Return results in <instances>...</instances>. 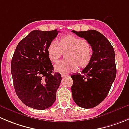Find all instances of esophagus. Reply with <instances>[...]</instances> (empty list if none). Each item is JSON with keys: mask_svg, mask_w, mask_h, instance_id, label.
Returning a JSON list of instances; mask_svg holds the SVG:
<instances>
[{"mask_svg": "<svg viewBox=\"0 0 129 129\" xmlns=\"http://www.w3.org/2000/svg\"><path fill=\"white\" fill-rule=\"evenodd\" d=\"M61 76H62V78H64V77L67 76V75L65 74H61Z\"/></svg>", "mask_w": 129, "mask_h": 129, "instance_id": "esophagus-1", "label": "esophagus"}]
</instances>
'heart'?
I'll return each mask as SVG.
<instances>
[{
	"instance_id": "obj_1",
	"label": "heart",
	"mask_w": 129,
	"mask_h": 129,
	"mask_svg": "<svg viewBox=\"0 0 129 129\" xmlns=\"http://www.w3.org/2000/svg\"><path fill=\"white\" fill-rule=\"evenodd\" d=\"M65 53L66 60L56 63L54 67L55 71L60 73L74 72L78 68L86 67L91 61L93 50L91 44L81 37L73 34H67L59 38L58 42L53 40L47 48V55L49 60L55 63Z\"/></svg>"
}]
</instances>
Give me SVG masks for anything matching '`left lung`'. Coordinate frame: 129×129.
I'll use <instances>...</instances> for the list:
<instances>
[{"mask_svg":"<svg viewBox=\"0 0 129 129\" xmlns=\"http://www.w3.org/2000/svg\"><path fill=\"white\" fill-rule=\"evenodd\" d=\"M92 47L93 55L82 74H72V95L79 107L89 109L95 107L107 97L116 75L114 48L110 42L95 30L76 32Z\"/></svg>","mask_w":129,"mask_h":129,"instance_id":"left-lung-1","label":"left lung"}]
</instances>
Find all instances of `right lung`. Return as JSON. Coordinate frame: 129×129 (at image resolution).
Here are the masks:
<instances>
[{
	"label": "right lung",
	"mask_w": 129,
	"mask_h": 129,
	"mask_svg": "<svg viewBox=\"0 0 129 129\" xmlns=\"http://www.w3.org/2000/svg\"><path fill=\"white\" fill-rule=\"evenodd\" d=\"M59 31L33 30L20 41L11 64L14 88L24 104L38 110L50 108L56 100L62 77L53 73L47 48Z\"/></svg>",
	"instance_id": "right-lung-1"
}]
</instances>
